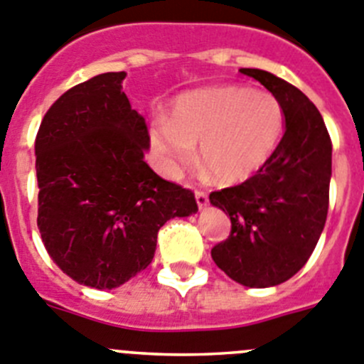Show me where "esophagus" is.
I'll list each match as a JSON object with an SVG mask.
<instances>
[{
	"label": "esophagus",
	"instance_id": "34e87169",
	"mask_svg": "<svg viewBox=\"0 0 364 364\" xmlns=\"http://www.w3.org/2000/svg\"><path fill=\"white\" fill-rule=\"evenodd\" d=\"M196 201H198V206H199V210H203V208H206V206H208V193L206 192H203V190H198V192H196Z\"/></svg>",
	"mask_w": 364,
	"mask_h": 364
}]
</instances>
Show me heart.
<instances>
[{"instance_id":"1","label":"heart","mask_w":364,"mask_h":364,"mask_svg":"<svg viewBox=\"0 0 364 364\" xmlns=\"http://www.w3.org/2000/svg\"><path fill=\"white\" fill-rule=\"evenodd\" d=\"M285 127L284 105L267 91L250 86H217L176 98L171 122L158 120L151 140L165 158L166 172L179 174L196 161L223 183H240L273 156Z\"/></svg>"}]
</instances>
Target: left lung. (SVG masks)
Masks as SVG:
<instances>
[{
	"mask_svg": "<svg viewBox=\"0 0 364 364\" xmlns=\"http://www.w3.org/2000/svg\"><path fill=\"white\" fill-rule=\"evenodd\" d=\"M284 105L285 132L255 176L210 193L232 220L228 239L212 259L232 280L271 287L298 273L314 251L328 212L332 141L316 105L273 73L240 68Z\"/></svg>",
	"mask_w": 364,
	"mask_h": 364,
	"instance_id": "1",
	"label": "left lung"
}]
</instances>
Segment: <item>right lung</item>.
<instances>
[{
  "label": "right lung",
  "instance_id": "add662e5",
  "mask_svg": "<svg viewBox=\"0 0 364 364\" xmlns=\"http://www.w3.org/2000/svg\"><path fill=\"white\" fill-rule=\"evenodd\" d=\"M124 79L125 71L102 73L68 90L36 136L41 239L63 273L95 289L144 271L163 224L198 212L192 190L145 163L147 124Z\"/></svg>",
  "mask_w": 364,
  "mask_h": 364
}]
</instances>
